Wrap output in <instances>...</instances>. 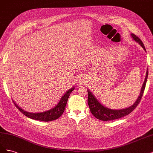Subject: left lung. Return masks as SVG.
I'll list each match as a JSON object with an SVG mask.
<instances>
[{
	"label": "left lung",
	"instance_id": "1",
	"mask_svg": "<svg viewBox=\"0 0 153 153\" xmlns=\"http://www.w3.org/2000/svg\"><path fill=\"white\" fill-rule=\"evenodd\" d=\"M131 36L132 37L133 39L139 44L143 48V49L146 52V48L144 47V45H143L142 41L140 40V39L134 34H131ZM147 76H148V69H147L146 78H145L144 82L143 83V85L142 86L139 96L138 97L137 100H136L135 103L133 105L129 106L128 108H123V109L114 110V109H110L106 107V106L101 105V103H100V101L96 99L95 96L92 94L89 89H88L87 90V92H88L87 102L92 115H93L96 118L101 120V121H112V120L121 118L124 116H126V115H128L129 114H130L132 111L137 107L138 103H140L143 94V91H144L145 87H146Z\"/></svg>",
	"mask_w": 153,
	"mask_h": 153
}]
</instances>
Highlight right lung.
<instances>
[{"label":"right lung","instance_id":"1","mask_svg":"<svg viewBox=\"0 0 153 153\" xmlns=\"http://www.w3.org/2000/svg\"><path fill=\"white\" fill-rule=\"evenodd\" d=\"M74 89H75V87H71V89H69L68 91H67L66 93L61 97L59 102L57 103L56 106H54L53 108L47 111H45V112H40V113L28 112H27V111L24 110L22 108H21L20 106L15 102V101L13 100V101L14 104H15V105L16 106V108L19 110L22 114H24L25 116L32 119L38 120V121H45V122L52 121H54V120L57 119L61 116V115L64 112V110H65L69 94H71V92L74 90Z\"/></svg>","mask_w":153,"mask_h":153}]
</instances>
